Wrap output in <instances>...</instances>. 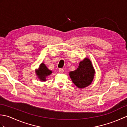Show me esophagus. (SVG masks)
<instances>
[{
	"mask_svg": "<svg viewBox=\"0 0 127 127\" xmlns=\"http://www.w3.org/2000/svg\"><path fill=\"white\" fill-rule=\"evenodd\" d=\"M58 71L60 72H64V70L63 69H62V68H59L58 69Z\"/></svg>",
	"mask_w": 127,
	"mask_h": 127,
	"instance_id": "1",
	"label": "esophagus"
}]
</instances>
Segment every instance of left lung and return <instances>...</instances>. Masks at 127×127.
Wrapping results in <instances>:
<instances>
[{
  "instance_id": "left-lung-1",
  "label": "left lung",
  "mask_w": 127,
  "mask_h": 127,
  "mask_svg": "<svg viewBox=\"0 0 127 127\" xmlns=\"http://www.w3.org/2000/svg\"><path fill=\"white\" fill-rule=\"evenodd\" d=\"M72 81L78 88L87 87L92 82L94 75V70L90 59L85 58L80 62L78 68L69 73Z\"/></svg>"
}]
</instances>
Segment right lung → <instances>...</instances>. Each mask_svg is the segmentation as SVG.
Returning a JSON list of instances; mask_svg holds the SVG:
<instances>
[{"label": "right lung", "mask_w": 127, "mask_h": 127, "mask_svg": "<svg viewBox=\"0 0 127 127\" xmlns=\"http://www.w3.org/2000/svg\"><path fill=\"white\" fill-rule=\"evenodd\" d=\"M36 72L39 79L45 81H46V77L52 73V71L47 68L44 63H41L40 64L39 70Z\"/></svg>", "instance_id": "obj_1"}]
</instances>
